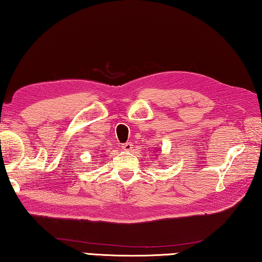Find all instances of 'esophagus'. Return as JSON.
<instances>
[{"label":"esophagus","instance_id":"34e87169","mask_svg":"<svg viewBox=\"0 0 262 262\" xmlns=\"http://www.w3.org/2000/svg\"><path fill=\"white\" fill-rule=\"evenodd\" d=\"M133 148V143L132 142H126V143H122L121 144V149L122 150H127V151H129Z\"/></svg>","mask_w":262,"mask_h":262}]
</instances>
